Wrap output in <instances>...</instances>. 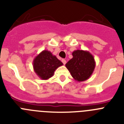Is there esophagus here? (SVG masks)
<instances>
[{"instance_id":"esophagus-1","label":"esophagus","mask_w":124,"mask_h":124,"mask_svg":"<svg viewBox=\"0 0 124 124\" xmlns=\"http://www.w3.org/2000/svg\"><path fill=\"white\" fill-rule=\"evenodd\" d=\"M61 61H62V62H63V63L64 64H65L66 63V60H64V59H62Z\"/></svg>"}]
</instances>
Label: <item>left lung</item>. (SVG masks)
Here are the masks:
<instances>
[{
  "mask_svg": "<svg viewBox=\"0 0 124 124\" xmlns=\"http://www.w3.org/2000/svg\"><path fill=\"white\" fill-rule=\"evenodd\" d=\"M72 55L73 58L65 65L72 77L78 82L88 79L96 66L93 54L87 51L77 50L72 53Z\"/></svg>",
  "mask_w": 124,
  "mask_h": 124,
  "instance_id": "8db88e82",
  "label": "left lung"
}]
</instances>
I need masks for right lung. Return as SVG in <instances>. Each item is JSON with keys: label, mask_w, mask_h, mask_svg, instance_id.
Instances as JSON below:
<instances>
[{"label": "right lung", "mask_w": 124, "mask_h": 124, "mask_svg": "<svg viewBox=\"0 0 124 124\" xmlns=\"http://www.w3.org/2000/svg\"><path fill=\"white\" fill-rule=\"evenodd\" d=\"M63 64L56 56L48 50L41 51L33 61L34 71L43 80L48 79L52 77L55 70Z\"/></svg>", "instance_id": "1"}]
</instances>
